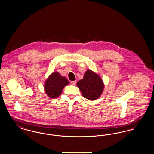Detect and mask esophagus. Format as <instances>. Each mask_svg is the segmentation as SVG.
I'll return each instance as SVG.
<instances>
[{"mask_svg":"<svg viewBox=\"0 0 154 154\" xmlns=\"http://www.w3.org/2000/svg\"><path fill=\"white\" fill-rule=\"evenodd\" d=\"M71 84L73 85H75V84H76V81H71Z\"/></svg>","mask_w":154,"mask_h":154,"instance_id":"esophagus-1","label":"esophagus"}]
</instances>
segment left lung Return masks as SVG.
I'll return each instance as SVG.
<instances>
[{
  "label": "left lung",
  "mask_w": 154,
  "mask_h": 154,
  "mask_svg": "<svg viewBox=\"0 0 154 154\" xmlns=\"http://www.w3.org/2000/svg\"><path fill=\"white\" fill-rule=\"evenodd\" d=\"M84 97L94 100L102 94L104 84L101 78L94 72L88 70L84 74V78L77 83Z\"/></svg>",
  "instance_id": "left-lung-1"
}]
</instances>
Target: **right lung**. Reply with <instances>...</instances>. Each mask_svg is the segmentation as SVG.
I'll return each mask as SVG.
<instances>
[{
	"label": "right lung",
	"mask_w": 154,
	"mask_h": 154,
	"mask_svg": "<svg viewBox=\"0 0 154 154\" xmlns=\"http://www.w3.org/2000/svg\"><path fill=\"white\" fill-rule=\"evenodd\" d=\"M69 83L65 77L61 76L57 72L53 73L45 82V92L51 98H56L61 94L63 88L67 85Z\"/></svg>",
	"instance_id": "obj_1"
}]
</instances>
